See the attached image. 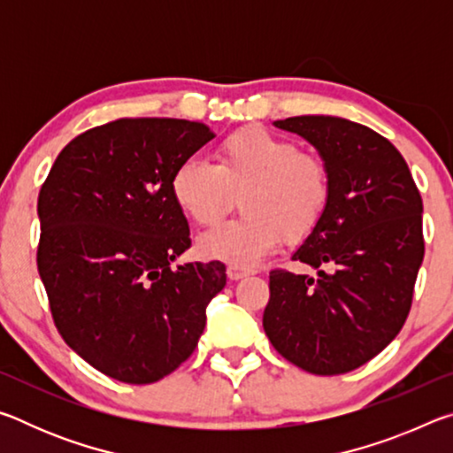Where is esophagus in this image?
<instances>
[{
    "label": "esophagus",
    "instance_id": "obj_1",
    "mask_svg": "<svg viewBox=\"0 0 453 453\" xmlns=\"http://www.w3.org/2000/svg\"><path fill=\"white\" fill-rule=\"evenodd\" d=\"M226 273H227V278H229V280H232V281H237V280L248 278V275L251 273V270H250V267H242V265H227Z\"/></svg>",
    "mask_w": 453,
    "mask_h": 453
}]
</instances>
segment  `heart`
I'll use <instances>...</instances> for the list:
<instances>
[{
    "instance_id": "heart-1",
    "label": "heart",
    "mask_w": 453,
    "mask_h": 453,
    "mask_svg": "<svg viewBox=\"0 0 453 453\" xmlns=\"http://www.w3.org/2000/svg\"><path fill=\"white\" fill-rule=\"evenodd\" d=\"M240 193L243 216L203 234L197 250L203 257L248 267L281 240L300 243L316 232L332 199V175L294 142L250 126L218 143L216 165L191 157L170 180L173 203L196 226L218 224Z\"/></svg>"
}]
</instances>
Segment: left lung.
<instances>
[{
    "mask_svg": "<svg viewBox=\"0 0 453 453\" xmlns=\"http://www.w3.org/2000/svg\"><path fill=\"white\" fill-rule=\"evenodd\" d=\"M319 151L332 175L321 224L294 262L318 275L270 272L264 329L278 354L316 375L356 370L405 324L424 259L421 196L392 142L356 121H273Z\"/></svg>",
    "mask_w": 453,
    "mask_h": 453,
    "instance_id": "left-lung-1",
    "label": "left lung"
}]
</instances>
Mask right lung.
<instances>
[{"instance_id": "right-lung-1", "label": "right lung", "mask_w": 453, "mask_h": 453, "mask_svg": "<svg viewBox=\"0 0 453 453\" xmlns=\"http://www.w3.org/2000/svg\"><path fill=\"white\" fill-rule=\"evenodd\" d=\"M213 137L199 121L121 118L59 151L37 197V270L75 354L124 383H153L194 354L221 262H172L189 226L170 180Z\"/></svg>"}]
</instances>
